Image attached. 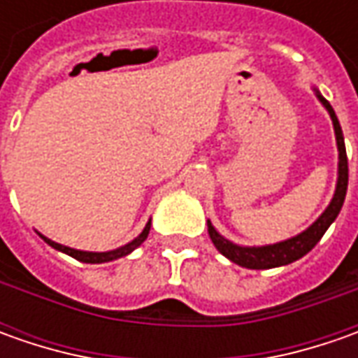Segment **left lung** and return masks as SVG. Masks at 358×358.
Wrapping results in <instances>:
<instances>
[{"instance_id": "obj_1", "label": "left lung", "mask_w": 358, "mask_h": 358, "mask_svg": "<svg viewBox=\"0 0 358 358\" xmlns=\"http://www.w3.org/2000/svg\"><path fill=\"white\" fill-rule=\"evenodd\" d=\"M321 103L327 107L329 115L333 119V127H335V135H337V147H338V181L335 197L331 201V205L307 231H303L301 235H296L293 239L282 241L277 245H267V247H239L231 241L223 239L211 223H207L209 227V237L213 241V245L217 247V251L221 255H225L227 259H231L233 263H237L245 268H273L289 265L296 259L305 257L310 249L321 241L324 235V231L331 227V223L337 219V215L341 213V207L345 203V195H347V185H349V161H347V149H345V139H343V131L338 125V119L333 111L331 103L324 99L321 93H317Z\"/></svg>"}]
</instances>
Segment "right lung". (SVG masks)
Returning a JSON list of instances; mask_svg holds the SVG:
<instances>
[{
    "mask_svg": "<svg viewBox=\"0 0 358 358\" xmlns=\"http://www.w3.org/2000/svg\"><path fill=\"white\" fill-rule=\"evenodd\" d=\"M149 229H151V221L145 225L143 233L137 237V239H133L131 243H127L125 247H119L115 251H107V253H90V251H77V249H71V247H65V245H59V243H55V241L48 239V237H43V241L51 245L53 249H57V251H63V253H67L69 257H73L77 261H81V263H107V261H113V259H119V257H125V255H129L133 249H137L145 239H147V235H149Z\"/></svg>",
    "mask_w": 358,
    "mask_h": 358,
    "instance_id": "right-lung-1",
    "label": "right lung"
}]
</instances>
